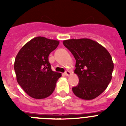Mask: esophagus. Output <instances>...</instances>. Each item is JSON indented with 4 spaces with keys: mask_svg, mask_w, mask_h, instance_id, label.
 Listing matches in <instances>:
<instances>
[{
    "mask_svg": "<svg viewBox=\"0 0 126 126\" xmlns=\"http://www.w3.org/2000/svg\"><path fill=\"white\" fill-rule=\"evenodd\" d=\"M64 74H65V76H69L71 74V72H70L69 71H66L65 72V73H64Z\"/></svg>",
    "mask_w": 126,
    "mask_h": 126,
    "instance_id": "1",
    "label": "esophagus"
}]
</instances>
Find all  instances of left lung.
<instances>
[{
	"instance_id": "1",
	"label": "left lung",
	"mask_w": 126,
	"mask_h": 126,
	"mask_svg": "<svg viewBox=\"0 0 126 126\" xmlns=\"http://www.w3.org/2000/svg\"><path fill=\"white\" fill-rule=\"evenodd\" d=\"M63 44L76 59L74 73L78 76L79 83L72 88L74 94L83 100L98 96L112 79L113 63L110 54L91 39H69Z\"/></svg>"
}]
</instances>
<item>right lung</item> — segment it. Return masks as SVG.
I'll return each mask as SVG.
<instances>
[{
  "instance_id": "add662e5",
  "label": "right lung",
  "mask_w": 126,
  "mask_h": 126,
  "mask_svg": "<svg viewBox=\"0 0 126 126\" xmlns=\"http://www.w3.org/2000/svg\"><path fill=\"white\" fill-rule=\"evenodd\" d=\"M59 42L43 36L35 37L19 51L14 67L16 79L29 96L43 99L53 92L61 73L53 71L48 61L49 54Z\"/></svg>"
}]
</instances>
